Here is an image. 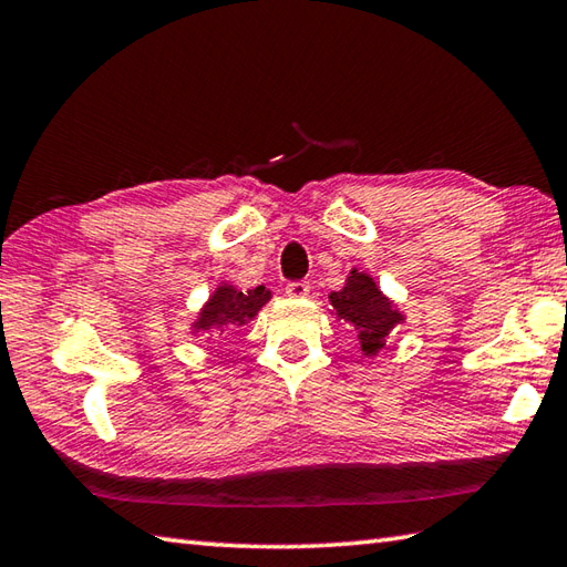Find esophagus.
<instances>
[{
  "instance_id": "34e87169",
  "label": "esophagus",
  "mask_w": 567,
  "mask_h": 567,
  "mask_svg": "<svg viewBox=\"0 0 567 567\" xmlns=\"http://www.w3.org/2000/svg\"><path fill=\"white\" fill-rule=\"evenodd\" d=\"M309 282H305V280H299V282H290L285 287V295L287 297H292V299H305V297H309Z\"/></svg>"
}]
</instances>
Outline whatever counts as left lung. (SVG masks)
Listing matches in <instances>:
<instances>
[{
    "instance_id": "1",
    "label": "left lung",
    "mask_w": 567,
    "mask_h": 567,
    "mask_svg": "<svg viewBox=\"0 0 567 567\" xmlns=\"http://www.w3.org/2000/svg\"><path fill=\"white\" fill-rule=\"evenodd\" d=\"M329 305L331 315L355 331L358 348L365 358H375L388 346L394 327L404 323V315L394 299L380 290L372 275L358 268L348 272L341 290L329 295Z\"/></svg>"
}]
</instances>
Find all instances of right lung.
Returning a JSON list of instances; mask_svg holds the SVG:
<instances>
[{
    "label": "right lung",
    "mask_w": 567,
    "mask_h": 567,
    "mask_svg": "<svg viewBox=\"0 0 567 567\" xmlns=\"http://www.w3.org/2000/svg\"><path fill=\"white\" fill-rule=\"evenodd\" d=\"M272 292L265 285L240 290L231 282H219L214 287L207 302L197 311V319L189 323V333H224L228 329H240L258 317V311L270 302Z\"/></svg>",
    "instance_id": "obj_1"
}]
</instances>
